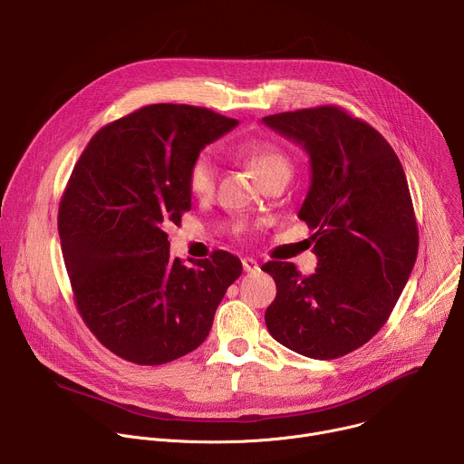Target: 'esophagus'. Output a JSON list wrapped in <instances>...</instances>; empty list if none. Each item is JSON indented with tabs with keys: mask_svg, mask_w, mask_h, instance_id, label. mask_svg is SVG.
Wrapping results in <instances>:
<instances>
[{
	"mask_svg": "<svg viewBox=\"0 0 464 464\" xmlns=\"http://www.w3.org/2000/svg\"><path fill=\"white\" fill-rule=\"evenodd\" d=\"M242 268H244V272H247V274L256 272V270H258V262H256L255 258L246 256V258H242Z\"/></svg>",
	"mask_w": 464,
	"mask_h": 464,
	"instance_id": "1",
	"label": "esophagus"
}]
</instances>
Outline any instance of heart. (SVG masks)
Here are the masks:
<instances>
[{"mask_svg": "<svg viewBox=\"0 0 464 464\" xmlns=\"http://www.w3.org/2000/svg\"><path fill=\"white\" fill-rule=\"evenodd\" d=\"M235 154L240 156L249 167L256 172V176L264 181L272 174L286 170L290 172L292 163L290 158L274 143L260 140H246L235 147ZM218 167L211 152L198 154L188 167V188L196 196H209L217 183Z\"/></svg>", "mask_w": 464, "mask_h": 464, "instance_id": "1", "label": "heart"}]
</instances>
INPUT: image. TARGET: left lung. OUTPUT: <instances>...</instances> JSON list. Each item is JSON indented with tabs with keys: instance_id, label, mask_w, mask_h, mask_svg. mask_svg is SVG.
<instances>
[{
	"instance_id": "8db88e82",
	"label": "left lung",
	"mask_w": 464,
	"mask_h": 464,
	"mask_svg": "<svg viewBox=\"0 0 464 464\" xmlns=\"http://www.w3.org/2000/svg\"><path fill=\"white\" fill-rule=\"evenodd\" d=\"M310 156L299 218L314 231L315 274L292 262L264 264L276 285L266 326L285 347L334 360L385 324L419 253V231L399 156L365 121L338 106L262 117Z\"/></svg>"
}]
</instances>
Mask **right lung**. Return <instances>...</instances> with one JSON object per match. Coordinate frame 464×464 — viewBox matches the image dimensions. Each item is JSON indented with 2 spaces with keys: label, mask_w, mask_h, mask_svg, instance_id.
Instances as JSON below:
<instances>
[{
  "label": "right lung",
  "mask_w": 464,
  "mask_h": 464,
  "mask_svg": "<svg viewBox=\"0 0 464 464\" xmlns=\"http://www.w3.org/2000/svg\"><path fill=\"white\" fill-rule=\"evenodd\" d=\"M238 124L208 108L150 104L102 126L58 208V235L77 310L119 358L161 365L200 347L242 262L215 251L170 258L167 227L190 211L188 167Z\"/></svg>",
  "instance_id": "right-lung-1"
}]
</instances>
